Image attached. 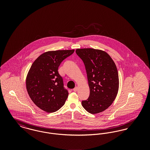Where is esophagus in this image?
<instances>
[{
  "mask_svg": "<svg viewBox=\"0 0 150 150\" xmlns=\"http://www.w3.org/2000/svg\"><path fill=\"white\" fill-rule=\"evenodd\" d=\"M78 88L77 87V86H76L75 88H74V89H73V91H74V92H77V91H78Z\"/></svg>",
  "mask_w": 150,
  "mask_h": 150,
  "instance_id": "obj_1",
  "label": "esophagus"
}]
</instances>
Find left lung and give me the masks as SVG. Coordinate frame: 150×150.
<instances>
[{
    "mask_svg": "<svg viewBox=\"0 0 150 150\" xmlns=\"http://www.w3.org/2000/svg\"><path fill=\"white\" fill-rule=\"evenodd\" d=\"M76 53L83 61L90 94L81 105L88 112H101L112 104L119 90L118 72L114 61L107 53L93 48L77 49Z\"/></svg>",
    "mask_w": 150,
    "mask_h": 150,
    "instance_id": "left-lung-1",
    "label": "left lung"
}]
</instances>
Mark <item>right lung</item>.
<instances>
[{
	"label": "right lung",
	"instance_id": "obj_1",
	"mask_svg": "<svg viewBox=\"0 0 150 150\" xmlns=\"http://www.w3.org/2000/svg\"><path fill=\"white\" fill-rule=\"evenodd\" d=\"M74 52V50L47 52L31 65L26 78V89L30 98L43 111L54 112L64 105L69 93L58 69Z\"/></svg>",
	"mask_w": 150,
	"mask_h": 150
}]
</instances>
